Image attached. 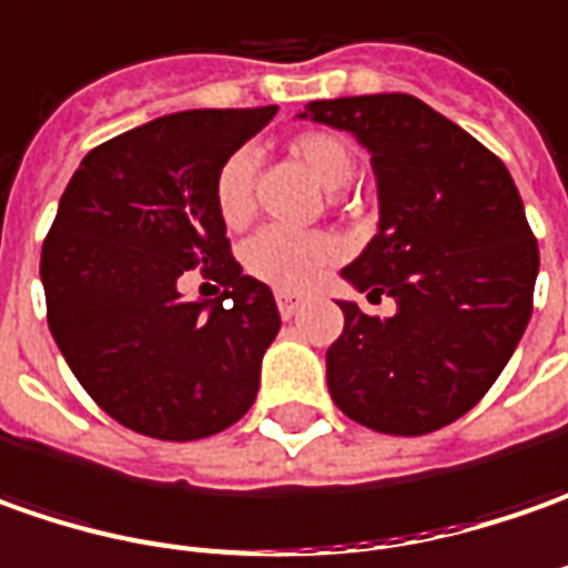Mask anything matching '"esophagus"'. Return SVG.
<instances>
[{
	"instance_id": "34e87169",
	"label": "esophagus",
	"mask_w": 568,
	"mask_h": 568,
	"mask_svg": "<svg viewBox=\"0 0 568 568\" xmlns=\"http://www.w3.org/2000/svg\"><path fill=\"white\" fill-rule=\"evenodd\" d=\"M276 304H280V314L288 321V317H295V314H298V307H302L304 302H302V295L280 288V292H276Z\"/></svg>"
}]
</instances>
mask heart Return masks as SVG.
<instances>
[{
  "mask_svg": "<svg viewBox=\"0 0 568 568\" xmlns=\"http://www.w3.org/2000/svg\"><path fill=\"white\" fill-rule=\"evenodd\" d=\"M288 150L323 191H339L355 175V153L339 134L307 131L298 134ZM213 197L225 225L247 223L254 210V156L247 150L232 153L216 172ZM336 254L339 245L321 232H292L280 225H266L242 247V266L261 283L295 292L314 283L323 266L336 261Z\"/></svg>",
  "mask_w": 568,
  "mask_h": 568,
  "instance_id": "obj_1",
  "label": "heart"
}]
</instances>
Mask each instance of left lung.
<instances>
[{"label":"left lung","mask_w":568,"mask_h":568,"mask_svg":"<svg viewBox=\"0 0 568 568\" xmlns=\"http://www.w3.org/2000/svg\"><path fill=\"white\" fill-rule=\"evenodd\" d=\"M348 131L377 179L381 223L343 280L389 295L393 317L343 307L329 396L371 430L420 437L494 386L531 317L538 242L509 169L408 93L314 100L295 115Z\"/></svg>","instance_id":"8db88e82"}]
</instances>
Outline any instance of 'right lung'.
<instances>
[{
  "instance_id": "obj_1",
  "label": "right lung",
  "mask_w": 568,
  "mask_h": 568,
  "mask_svg": "<svg viewBox=\"0 0 568 568\" xmlns=\"http://www.w3.org/2000/svg\"><path fill=\"white\" fill-rule=\"evenodd\" d=\"M273 115H160L90 150L59 201L40 257L52 339L90 399L144 437L201 440L257 399L280 311L229 257L213 185ZM191 265L226 285L220 300L186 302Z\"/></svg>"
}]
</instances>
